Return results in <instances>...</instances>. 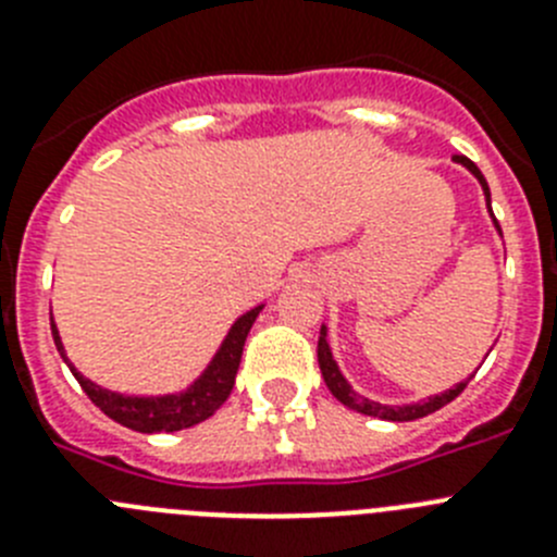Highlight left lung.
I'll return each mask as SVG.
<instances>
[{
	"mask_svg": "<svg viewBox=\"0 0 557 557\" xmlns=\"http://www.w3.org/2000/svg\"><path fill=\"white\" fill-rule=\"evenodd\" d=\"M451 161L466 166V170H469L471 175L480 181L482 195H485V206H488V211H491V189H488V181L482 178L480 166H476L474 161L466 159V156H455ZM491 220H494V228L502 234L499 223H496V218H494V211H491ZM326 337H329V329L321 326V339H318V362H321V373H323V379H326V387L332 391V396L337 398V401H343V405L351 407V410L362 412V416L382 418V421H416V418L430 416V412L441 410V407H446L449 401H455V398L466 391V385H469V379H471L469 376L466 382H457L455 387H449V391H444V393H437V396L424 398V401H412V405H379V401H371V398L359 396V393L348 385V379L339 373L337 362H334L332 346H329Z\"/></svg>",
	"mask_w": 557,
	"mask_h": 557,
	"instance_id": "obj_1",
	"label": "left lung"
}]
</instances>
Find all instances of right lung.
Returning <instances> with one entry per match:
<instances>
[{
	"mask_svg": "<svg viewBox=\"0 0 557 557\" xmlns=\"http://www.w3.org/2000/svg\"><path fill=\"white\" fill-rule=\"evenodd\" d=\"M262 309L264 304H259V307L239 314L234 321V326L228 329V334H225L223 343H220L218 354H214L209 366H206V371L200 373L186 391L166 393V396H125V393L100 387L97 382L83 376V373L69 362L66 348H63L61 343V334H58L55 321H52V312H49V326H52V339H55L63 362L69 366V371L75 373V379L81 382L86 396L91 398L108 418H113L116 424L150 435V432L189 430V426L200 424V421H206V418L214 416V412L223 407L225 398L231 396V387H234L236 371H239L245 337H248L250 326H253V321L259 318Z\"/></svg>",
	"mask_w": 557,
	"mask_h": 557,
	"instance_id": "right-lung-1",
	"label": "right lung"
}]
</instances>
